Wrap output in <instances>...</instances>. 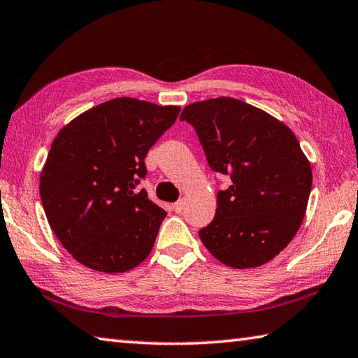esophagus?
<instances>
[{"instance_id":"esophagus-1","label":"esophagus","mask_w":358,"mask_h":358,"mask_svg":"<svg viewBox=\"0 0 358 358\" xmlns=\"http://www.w3.org/2000/svg\"><path fill=\"white\" fill-rule=\"evenodd\" d=\"M183 210H185V199H181V201L173 203V211H177V213H181V211H183Z\"/></svg>"}]
</instances>
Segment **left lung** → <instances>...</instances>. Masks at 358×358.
<instances>
[{
	"instance_id": "left-lung-1",
	"label": "left lung",
	"mask_w": 358,
	"mask_h": 358,
	"mask_svg": "<svg viewBox=\"0 0 358 358\" xmlns=\"http://www.w3.org/2000/svg\"><path fill=\"white\" fill-rule=\"evenodd\" d=\"M210 167L230 177L217 192L215 220L199 232L224 265L254 268L276 257L300 229L313 172L289 126L234 98L186 106Z\"/></svg>"
}]
</instances>
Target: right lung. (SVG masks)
Returning <instances> with one entry per match:
<instances>
[{"label": "right lung", "instance_id": "1", "mask_svg": "<svg viewBox=\"0 0 358 358\" xmlns=\"http://www.w3.org/2000/svg\"><path fill=\"white\" fill-rule=\"evenodd\" d=\"M178 106L115 98L59 129L41 172L47 221L78 264L124 273L153 250L166 211L136 191L145 156L175 123Z\"/></svg>", "mask_w": 358, "mask_h": 358}]
</instances>
